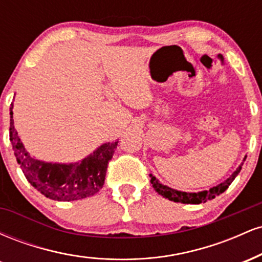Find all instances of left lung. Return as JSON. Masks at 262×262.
<instances>
[{"instance_id": "left-lung-1", "label": "left lung", "mask_w": 262, "mask_h": 262, "mask_svg": "<svg viewBox=\"0 0 262 262\" xmlns=\"http://www.w3.org/2000/svg\"><path fill=\"white\" fill-rule=\"evenodd\" d=\"M242 166L243 164L240 165L237 169L234 171L233 175H231L229 179L225 180L224 182L219 183L218 186H215V187H212L208 191H202V192H182V191H177V189H173L171 187H167V186L162 185L156 180L155 176L150 175L151 177V180H150V182H151L152 187L156 192H158L159 194H161L162 197L167 198V200L170 201H173V202H181V203H186V204H200V203H204L207 202L208 200H213L215 196H219L221 193H223V192L227 189L228 187L230 186V183L234 181V179L237 176V173L240 172V170H242Z\"/></svg>"}]
</instances>
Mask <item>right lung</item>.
<instances>
[{
	"mask_svg": "<svg viewBox=\"0 0 262 262\" xmlns=\"http://www.w3.org/2000/svg\"><path fill=\"white\" fill-rule=\"evenodd\" d=\"M13 103L10 108V140L14 156L26 179L41 194L54 201H77L93 196L103 187L108 162L118 141L106 143L75 164H53L37 160L23 146L13 122Z\"/></svg>",
	"mask_w": 262,
	"mask_h": 262,
	"instance_id": "obj_1",
	"label": "right lung"
}]
</instances>
